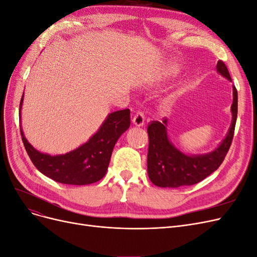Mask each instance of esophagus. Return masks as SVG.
<instances>
[{
    "instance_id": "esophagus-1",
    "label": "esophagus",
    "mask_w": 257,
    "mask_h": 257,
    "mask_svg": "<svg viewBox=\"0 0 257 257\" xmlns=\"http://www.w3.org/2000/svg\"><path fill=\"white\" fill-rule=\"evenodd\" d=\"M144 120H145V116H144V113L142 111H137L134 118H132V122H134V125L138 126V127L143 126Z\"/></svg>"
}]
</instances>
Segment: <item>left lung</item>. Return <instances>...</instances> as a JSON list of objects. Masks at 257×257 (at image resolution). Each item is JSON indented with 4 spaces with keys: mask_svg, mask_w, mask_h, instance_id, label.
Here are the masks:
<instances>
[{
    "mask_svg": "<svg viewBox=\"0 0 257 257\" xmlns=\"http://www.w3.org/2000/svg\"><path fill=\"white\" fill-rule=\"evenodd\" d=\"M217 72L232 81L223 61L216 65ZM237 90L233 87L232 123L226 137L214 151L206 155L187 156L178 150L168 139L167 119L153 120L148 127L147 173L150 181L160 187L176 188L199 183L221 165L232 144L237 118Z\"/></svg>",
    "mask_w": 257,
    "mask_h": 257,
    "instance_id": "8db88e82",
    "label": "left lung"
}]
</instances>
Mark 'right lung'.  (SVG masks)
<instances>
[{
    "instance_id": "add662e5",
    "label": "right lung",
    "mask_w": 257,
    "mask_h": 257,
    "mask_svg": "<svg viewBox=\"0 0 257 257\" xmlns=\"http://www.w3.org/2000/svg\"><path fill=\"white\" fill-rule=\"evenodd\" d=\"M23 95L20 101V120ZM130 126V110L110 113L87 143L65 155L50 156L36 150L21 137L28 157L36 168L56 182L70 185H85L99 181L106 175L114 145Z\"/></svg>"
}]
</instances>
